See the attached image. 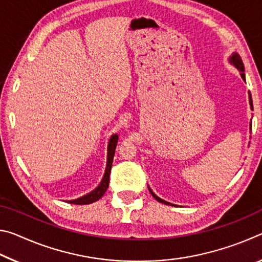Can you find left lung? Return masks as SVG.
Instances as JSON below:
<instances>
[{"label":"left lung","instance_id":"8db88e82","mask_svg":"<svg viewBox=\"0 0 262 262\" xmlns=\"http://www.w3.org/2000/svg\"><path fill=\"white\" fill-rule=\"evenodd\" d=\"M229 62L230 63H232L234 67H236L239 72H241V76H242V78L244 79V81H245V74H244V63H243V61H242V57L239 56V54H237V53H233V54L230 56V59H229ZM250 105H251V108L253 110V104H252V97H251V94H250ZM252 126V125H251ZM149 190H150V193L152 194V196L156 199L157 201H159V202H162V203H165V205H171V206H173L172 205V203H170V202H166V201H164V200H162L161 198H158L156 194H155L151 189L149 188Z\"/></svg>","mask_w":262,"mask_h":262}]
</instances>
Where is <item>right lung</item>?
Returning <instances> with one entry per match:
<instances>
[{
    "mask_svg": "<svg viewBox=\"0 0 262 262\" xmlns=\"http://www.w3.org/2000/svg\"><path fill=\"white\" fill-rule=\"evenodd\" d=\"M117 143H118V135L114 134L111 136L110 142H108V147H107V165H106L105 168V173L103 179H101L100 184L98 185V187L95 188L92 192L88 193L84 196H81L78 199H75V200H70L67 201L69 203H74V205H90L92 202L98 201L99 199L103 196L105 194L106 189L108 187L110 184V173H111V167H112V163H113V157H114V152H115V148H117Z\"/></svg>",
    "mask_w": 262,
    "mask_h": 262,
    "instance_id": "right-lung-1",
    "label": "right lung"
}]
</instances>
